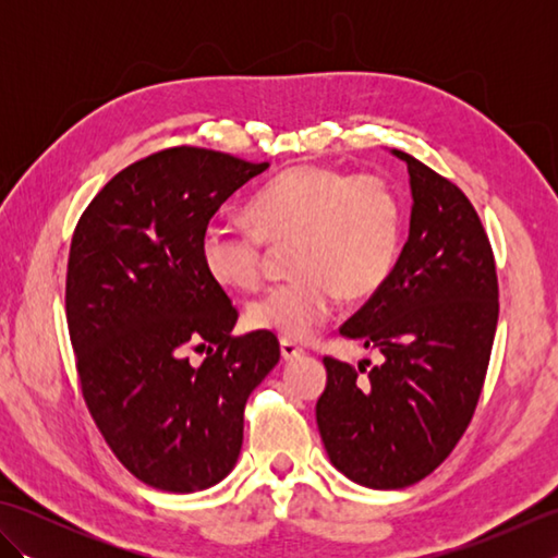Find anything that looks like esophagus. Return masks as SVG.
Returning <instances> with one entry per match:
<instances>
[{"instance_id":"esophagus-1","label":"esophagus","mask_w":558,"mask_h":558,"mask_svg":"<svg viewBox=\"0 0 558 558\" xmlns=\"http://www.w3.org/2000/svg\"><path fill=\"white\" fill-rule=\"evenodd\" d=\"M280 354H282V360L286 362H292V360H298V357H302L304 354V350L298 345V342H292V340H280Z\"/></svg>"}]
</instances>
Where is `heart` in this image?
<instances>
[{
	"label": "heart",
	"instance_id": "heart-1",
	"mask_svg": "<svg viewBox=\"0 0 558 558\" xmlns=\"http://www.w3.org/2000/svg\"><path fill=\"white\" fill-rule=\"evenodd\" d=\"M252 225L213 220L201 232V260L225 288L252 290L266 242H292L294 276L246 306L248 324L306 340L340 304L386 286L400 248V201L381 177L298 165L272 177L248 201Z\"/></svg>",
	"mask_w": 558,
	"mask_h": 558
}]
</instances>
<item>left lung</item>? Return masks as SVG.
Returning <instances> with one entry per match:
<instances>
[{"instance_id":"8db88e82","label":"left lung","mask_w":558,"mask_h":558,"mask_svg":"<svg viewBox=\"0 0 558 558\" xmlns=\"http://www.w3.org/2000/svg\"><path fill=\"white\" fill-rule=\"evenodd\" d=\"M410 232L386 286L340 328L381 364L324 360L316 424L330 462L369 489H402L448 458L477 408L499 322L487 234L468 196L408 153Z\"/></svg>"}]
</instances>
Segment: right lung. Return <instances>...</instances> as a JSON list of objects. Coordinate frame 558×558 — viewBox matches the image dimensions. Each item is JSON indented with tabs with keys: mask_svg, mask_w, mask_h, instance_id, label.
<instances>
[{
	"mask_svg": "<svg viewBox=\"0 0 558 558\" xmlns=\"http://www.w3.org/2000/svg\"><path fill=\"white\" fill-rule=\"evenodd\" d=\"M268 162L168 148L129 165L83 213L69 252L66 322L86 405L148 487L208 489L232 472L244 405L278 338H232L236 310L201 260V232ZM192 347L209 348L198 367Z\"/></svg>",
	"mask_w": 558,
	"mask_h": 558,
	"instance_id": "right-lung-1",
	"label": "right lung"
}]
</instances>
